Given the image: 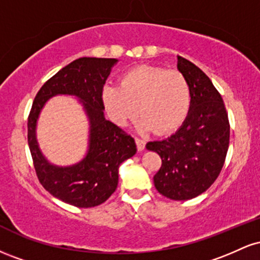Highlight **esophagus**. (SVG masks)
I'll list each match as a JSON object with an SVG mask.
<instances>
[{
	"label": "esophagus",
	"mask_w": 260,
	"mask_h": 260,
	"mask_svg": "<svg viewBox=\"0 0 260 260\" xmlns=\"http://www.w3.org/2000/svg\"><path fill=\"white\" fill-rule=\"evenodd\" d=\"M136 143H137V149H138L139 151H142L143 149L145 148V140L144 139L136 137Z\"/></svg>",
	"instance_id": "1"
}]
</instances>
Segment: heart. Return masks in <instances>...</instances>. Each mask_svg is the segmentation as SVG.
<instances>
[{
  "mask_svg": "<svg viewBox=\"0 0 260 260\" xmlns=\"http://www.w3.org/2000/svg\"><path fill=\"white\" fill-rule=\"evenodd\" d=\"M110 118L117 124L139 117L143 131L169 133L187 118L192 90L186 77L177 71L154 66H138L127 71L120 85H109L103 92Z\"/></svg>",
  "mask_w": 260,
  "mask_h": 260,
  "instance_id": "b5f03b06",
  "label": "heart"
}]
</instances>
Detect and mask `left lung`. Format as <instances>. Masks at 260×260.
<instances>
[{
    "mask_svg": "<svg viewBox=\"0 0 260 260\" xmlns=\"http://www.w3.org/2000/svg\"><path fill=\"white\" fill-rule=\"evenodd\" d=\"M178 71L192 90L186 121L175 134L149 142L147 149L161 157L155 188L172 201L202 194L220 175L230 143V122L221 95L201 68L178 56Z\"/></svg>",
    "mask_w": 260,
    "mask_h": 260,
    "instance_id": "1",
    "label": "left lung"
}]
</instances>
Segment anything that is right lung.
<instances>
[{"instance_id": "obj_1", "label": "right lung", "mask_w": 260, "mask_h": 260, "mask_svg": "<svg viewBox=\"0 0 260 260\" xmlns=\"http://www.w3.org/2000/svg\"><path fill=\"white\" fill-rule=\"evenodd\" d=\"M116 58L80 57L41 86L28 116V144L35 172L47 192L78 208L103 204L116 190L118 166L137 151L132 136L104 117L103 91ZM57 93L77 94L91 120V144L86 159L70 168L50 166L37 147L35 126L43 104Z\"/></svg>"}]
</instances>
